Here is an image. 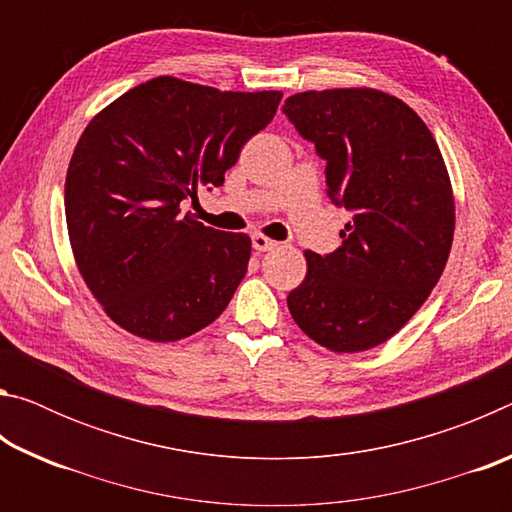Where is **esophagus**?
I'll return each mask as SVG.
<instances>
[{"mask_svg":"<svg viewBox=\"0 0 512 512\" xmlns=\"http://www.w3.org/2000/svg\"><path fill=\"white\" fill-rule=\"evenodd\" d=\"M253 248L259 250V253H268V250L277 248V241L268 239V237H264V235H253Z\"/></svg>","mask_w":512,"mask_h":512,"instance_id":"obj_1","label":"esophagus"}]
</instances>
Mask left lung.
Returning <instances> with one entry per match:
<instances>
[{
    "label": "left lung",
    "instance_id": "left-lung-1",
    "mask_svg": "<svg viewBox=\"0 0 512 512\" xmlns=\"http://www.w3.org/2000/svg\"><path fill=\"white\" fill-rule=\"evenodd\" d=\"M282 112L327 162V196L352 214L341 248L305 253L291 316L332 352L377 348L445 271L456 216L443 155L415 110L372 88L300 92Z\"/></svg>",
    "mask_w": 512,
    "mask_h": 512
}]
</instances>
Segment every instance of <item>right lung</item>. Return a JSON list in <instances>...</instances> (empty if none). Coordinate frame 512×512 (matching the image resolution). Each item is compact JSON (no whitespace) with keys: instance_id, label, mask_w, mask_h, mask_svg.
I'll return each mask as SVG.
<instances>
[{"instance_id":"add662e5","label":"right lung","mask_w":512,"mask_h":512,"mask_svg":"<svg viewBox=\"0 0 512 512\" xmlns=\"http://www.w3.org/2000/svg\"><path fill=\"white\" fill-rule=\"evenodd\" d=\"M282 92H221L158 76L94 117L65 178L76 266L119 327L169 343L214 323L244 280L250 237L183 214L221 187Z\"/></svg>"}]
</instances>
